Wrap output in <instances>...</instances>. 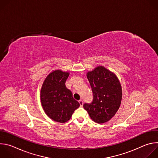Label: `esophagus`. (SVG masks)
Here are the masks:
<instances>
[{"label":"esophagus","instance_id":"esophagus-1","mask_svg":"<svg viewBox=\"0 0 158 158\" xmlns=\"http://www.w3.org/2000/svg\"><path fill=\"white\" fill-rule=\"evenodd\" d=\"M79 104H80V106H82V105H83V101H82V100H79Z\"/></svg>","mask_w":158,"mask_h":158}]
</instances>
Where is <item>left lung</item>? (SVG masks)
<instances>
[{
  "label": "left lung",
  "mask_w": 158,
  "mask_h": 158,
  "mask_svg": "<svg viewBox=\"0 0 158 158\" xmlns=\"http://www.w3.org/2000/svg\"><path fill=\"white\" fill-rule=\"evenodd\" d=\"M92 89L93 99L85 103L84 109L96 123H104L113 117L119 109L122 99L121 84L115 76L102 66L87 74Z\"/></svg>",
  "instance_id": "obj_1"
}]
</instances>
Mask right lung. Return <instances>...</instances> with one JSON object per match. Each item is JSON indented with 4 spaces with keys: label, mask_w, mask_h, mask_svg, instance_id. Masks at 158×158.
Segmentation results:
<instances>
[{
    "label": "right lung",
    "mask_w": 158,
    "mask_h": 158,
    "mask_svg": "<svg viewBox=\"0 0 158 158\" xmlns=\"http://www.w3.org/2000/svg\"><path fill=\"white\" fill-rule=\"evenodd\" d=\"M69 73L56 70L45 79L40 91V100L46 114L59 123L69 121L80 104L76 101L65 83Z\"/></svg>",
    "instance_id": "1"
}]
</instances>
